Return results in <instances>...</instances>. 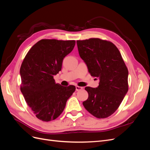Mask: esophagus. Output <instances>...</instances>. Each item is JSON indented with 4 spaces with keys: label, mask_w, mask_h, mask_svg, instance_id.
<instances>
[{
    "label": "esophagus",
    "mask_w": 150,
    "mask_h": 150,
    "mask_svg": "<svg viewBox=\"0 0 150 150\" xmlns=\"http://www.w3.org/2000/svg\"><path fill=\"white\" fill-rule=\"evenodd\" d=\"M83 89V87H81V86H76V90L78 91H80V90H82Z\"/></svg>",
    "instance_id": "esophagus-1"
}]
</instances>
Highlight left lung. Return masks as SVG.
I'll return each mask as SVG.
<instances>
[{
	"label": "left lung",
	"instance_id": "1",
	"mask_svg": "<svg viewBox=\"0 0 150 150\" xmlns=\"http://www.w3.org/2000/svg\"><path fill=\"white\" fill-rule=\"evenodd\" d=\"M76 42L90 74L99 80L98 88H85L89 96L83 106L97 118H106L117 110L128 92V68L118 49L110 41L91 38Z\"/></svg>",
	"mask_w": 150,
	"mask_h": 150
}]
</instances>
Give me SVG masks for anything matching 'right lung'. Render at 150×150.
Here are the masks:
<instances>
[{"label": "right lung", "instance_id": "right-lung-1", "mask_svg": "<svg viewBox=\"0 0 150 150\" xmlns=\"http://www.w3.org/2000/svg\"><path fill=\"white\" fill-rule=\"evenodd\" d=\"M75 44L74 40H40L30 48L22 63L21 91L40 120L48 122L56 119L75 91L74 86H62L54 79Z\"/></svg>", "mask_w": 150, "mask_h": 150}]
</instances>
